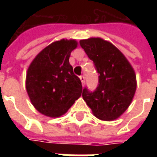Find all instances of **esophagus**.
Listing matches in <instances>:
<instances>
[{
  "label": "esophagus",
  "mask_w": 157,
  "mask_h": 157,
  "mask_svg": "<svg viewBox=\"0 0 157 157\" xmlns=\"http://www.w3.org/2000/svg\"><path fill=\"white\" fill-rule=\"evenodd\" d=\"M80 79H81V81H82V86H84V85H85V76H84V75H81V76H80Z\"/></svg>",
  "instance_id": "34e87169"
}]
</instances>
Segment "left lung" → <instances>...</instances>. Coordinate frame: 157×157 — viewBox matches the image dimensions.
Masks as SVG:
<instances>
[{"label":"left lung","mask_w":157,"mask_h":157,"mask_svg":"<svg viewBox=\"0 0 157 157\" xmlns=\"http://www.w3.org/2000/svg\"><path fill=\"white\" fill-rule=\"evenodd\" d=\"M98 73V86L94 92L85 87L82 98L92 113L105 121L117 119L130 105L136 91L135 71L122 52L101 38L80 41Z\"/></svg>","instance_id":"obj_1"}]
</instances>
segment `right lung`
I'll return each mask as SVG.
<instances>
[{
  "label": "right lung",
  "mask_w": 157,
  "mask_h": 157,
  "mask_svg": "<svg viewBox=\"0 0 157 157\" xmlns=\"http://www.w3.org/2000/svg\"><path fill=\"white\" fill-rule=\"evenodd\" d=\"M74 39H61L48 45L29 65L26 89L33 107L50 118L60 117L82 96V82L70 65Z\"/></svg>",
  "instance_id": "obj_1"
}]
</instances>
